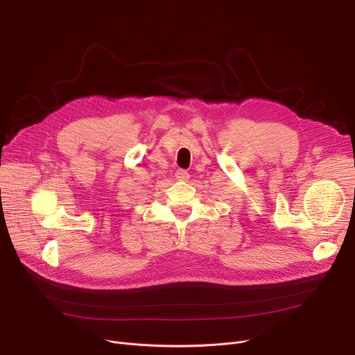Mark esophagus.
Segmentation results:
<instances>
[{"label":"esophagus","mask_w":355,"mask_h":355,"mask_svg":"<svg viewBox=\"0 0 355 355\" xmlns=\"http://www.w3.org/2000/svg\"><path fill=\"white\" fill-rule=\"evenodd\" d=\"M175 178L178 180V181H189V178H190V174L185 171V170H177V173H175Z\"/></svg>","instance_id":"34e87169"}]
</instances>
